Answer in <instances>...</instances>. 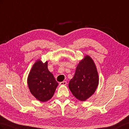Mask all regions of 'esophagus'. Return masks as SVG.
I'll use <instances>...</instances> for the list:
<instances>
[{"instance_id": "1", "label": "esophagus", "mask_w": 129, "mask_h": 129, "mask_svg": "<svg viewBox=\"0 0 129 129\" xmlns=\"http://www.w3.org/2000/svg\"><path fill=\"white\" fill-rule=\"evenodd\" d=\"M60 85H66L67 84V82L66 81H63V82H61L59 83Z\"/></svg>"}]
</instances>
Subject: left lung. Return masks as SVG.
Here are the masks:
<instances>
[{
	"label": "left lung",
	"instance_id": "1",
	"mask_svg": "<svg viewBox=\"0 0 129 129\" xmlns=\"http://www.w3.org/2000/svg\"><path fill=\"white\" fill-rule=\"evenodd\" d=\"M99 79L94 62L86 55L77 66L74 76L69 81V89L78 100L84 101L95 92Z\"/></svg>",
	"mask_w": 129,
	"mask_h": 129
}]
</instances>
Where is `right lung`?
I'll use <instances>...</instances> for the list:
<instances>
[{"label": "right lung", "instance_id": "right-lung-1", "mask_svg": "<svg viewBox=\"0 0 129 129\" xmlns=\"http://www.w3.org/2000/svg\"><path fill=\"white\" fill-rule=\"evenodd\" d=\"M30 93L37 100L45 102L53 96L58 85L53 74L48 69V61L38 60L33 65L27 77Z\"/></svg>", "mask_w": 129, "mask_h": 129}]
</instances>
